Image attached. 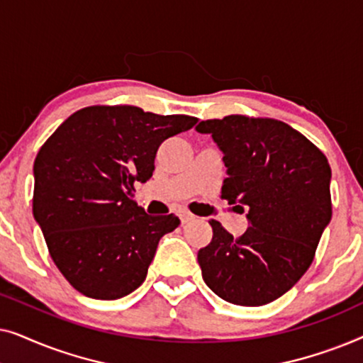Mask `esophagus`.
<instances>
[{
	"instance_id": "esophagus-1",
	"label": "esophagus",
	"mask_w": 363,
	"mask_h": 363,
	"mask_svg": "<svg viewBox=\"0 0 363 363\" xmlns=\"http://www.w3.org/2000/svg\"><path fill=\"white\" fill-rule=\"evenodd\" d=\"M178 216H180V221H182V225H185V223L191 221L193 218H195V216L191 215L190 211H186V210H180V211H178Z\"/></svg>"
}]
</instances>
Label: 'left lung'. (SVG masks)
Listing matches in <instances>:
<instances>
[{
  "label": "left lung",
  "mask_w": 363,
  "mask_h": 363,
  "mask_svg": "<svg viewBox=\"0 0 363 363\" xmlns=\"http://www.w3.org/2000/svg\"><path fill=\"white\" fill-rule=\"evenodd\" d=\"M225 153L221 198L250 221L233 238L210 221L211 242L198 251L203 279L231 304L264 306L286 294L309 269L332 218L327 157L287 123L226 116L203 121Z\"/></svg>",
  "instance_id": "1"
}]
</instances>
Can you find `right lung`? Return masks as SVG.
Segmentation results:
<instances>
[{
  "label": "right lung",
  "mask_w": 363,
  "mask_h": 363,
  "mask_svg": "<svg viewBox=\"0 0 363 363\" xmlns=\"http://www.w3.org/2000/svg\"><path fill=\"white\" fill-rule=\"evenodd\" d=\"M198 122L135 106H91L74 112L34 160L33 215L54 264L92 299L113 301L145 281L173 215L150 216L132 200L150 180L158 147Z\"/></svg>",
  "instance_id": "add662e5"
}]
</instances>
